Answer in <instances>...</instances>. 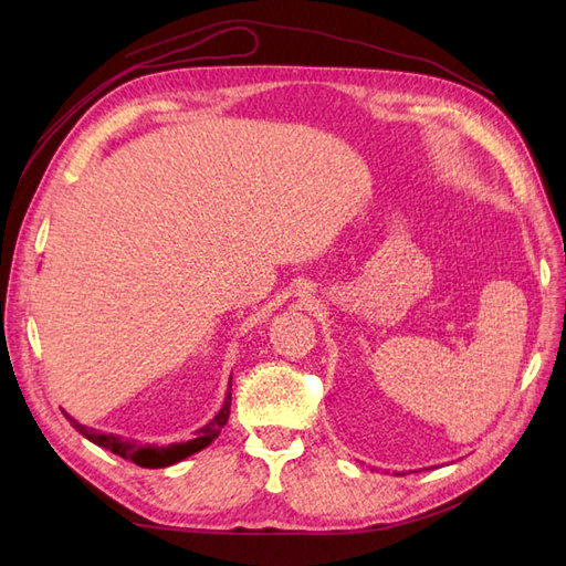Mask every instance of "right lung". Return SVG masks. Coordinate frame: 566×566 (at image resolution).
<instances>
[{"label":"right lung","mask_w":566,"mask_h":566,"mask_svg":"<svg viewBox=\"0 0 566 566\" xmlns=\"http://www.w3.org/2000/svg\"><path fill=\"white\" fill-rule=\"evenodd\" d=\"M229 413H231V382H229V391L224 397V403H221V408H219V413L208 424L200 427V430L196 432V439L181 441V443H169V447H156V443H136L134 439H125L119 434H104V432L94 430V427L77 422L73 416H67L63 410V416L71 420V424L82 437H87L101 449L113 451L115 455H123V458L132 460L134 465H139V468H169L188 455L208 449L210 443L219 437L221 427L227 424Z\"/></svg>","instance_id":"obj_1"}]
</instances>
